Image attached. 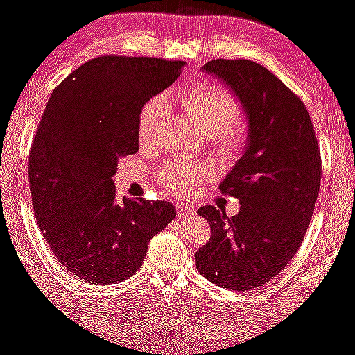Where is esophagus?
<instances>
[{"label":"esophagus","instance_id":"1","mask_svg":"<svg viewBox=\"0 0 355 355\" xmlns=\"http://www.w3.org/2000/svg\"><path fill=\"white\" fill-rule=\"evenodd\" d=\"M177 214L180 219H190L192 216H196V211L192 207L185 206V204H178L177 206Z\"/></svg>","mask_w":355,"mask_h":355}]
</instances>
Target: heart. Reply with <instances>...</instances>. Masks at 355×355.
<instances>
[{"instance_id":"1","label":"heart","mask_w":355,"mask_h":355,"mask_svg":"<svg viewBox=\"0 0 355 355\" xmlns=\"http://www.w3.org/2000/svg\"><path fill=\"white\" fill-rule=\"evenodd\" d=\"M180 102L193 124L207 134L211 146L225 158H236L245 146V130L234 124L240 119L236 98L219 85L207 83L180 92ZM170 107L165 96H153L137 115V143L143 151L156 146L165 125ZM168 196L184 197L193 192L211 171L204 165H185L170 162L156 171Z\"/></svg>"}]
</instances>
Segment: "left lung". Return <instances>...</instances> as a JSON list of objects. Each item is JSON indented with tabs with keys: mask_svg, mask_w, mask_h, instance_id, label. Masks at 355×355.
Segmentation results:
<instances>
[{
	"mask_svg": "<svg viewBox=\"0 0 355 355\" xmlns=\"http://www.w3.org/2000/svg\"><path fill=\"white\" fill-rule=\"evenodd\" d=\"M234 92L248 115V146L219 190L240 200V212L197 209L212 236L196 252L204 277L246 291L281 274L300 250L315 211L322 156L300 96L263 66L246 59L204 64Z\"/></svg>",
	"mask_w": 355,
	"mask_h": 355,
	"instance_id": "left-lung-1",
	"label": "left lung"
}]
</instances>
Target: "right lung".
I'll list each match as a JSON object with an SVG mask.
<instances>
[{
    "label": "right lung",
    "mask_w": 355,
    "mask_h": 355,
    "mask_svg": "<svg viewBox=\"0 0 355 355\" xmlns=\"http://www.w3.org/2000/svg\"><path fill=\"white\" fill-rule=\"evenodd\" d=\"M184 61L100 55L52 92L28 155L37 225L62 267L92 284L125 281L173 221L170 202L115 199L119 159L134 155L137 115Z\"/></svg>",
    "instance_id": "obj_1"
}]
</instances>
